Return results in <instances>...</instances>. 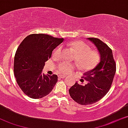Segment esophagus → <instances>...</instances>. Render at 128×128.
Here are the masks:
<instances>
[{
	"instance_id": "obj_1",
	"label": "esophagus",
	"mask_w": 128,
	"mask_h": 128,
	"mask_svg": "<svg viewBox=\"0 0 128 128\" xmlns=\"http://www.w3.org/2000/svg\"><path fill=\"white\" fill-rule=\"evenodd\" d=\"M59 78H64L66 77L65 76H58Z\"/></svg>"
}]
</instances>
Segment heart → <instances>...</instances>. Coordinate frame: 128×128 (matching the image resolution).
Masks as SVG:
<instances>
[{
    "label": "heart",
    "mask_w": 128,
    "mask_h": 128,
    "mask_svg": "<svg viewBox=\"0 0 128 128\" xmlns=\"http://www.w3.org/2000/svg\"><path fill=\"white\" fill-rule=\"evenodd\" d=\"M68 46L77 54L76 56L77 64L80 68L85 72L95 68L100 61V54L98 51L91 50L90 45L82 41H74L68 44ZM61 52V47L58 46L53 51V56L58 58ZM76 68V65L67 62H61L58 66V71L60 74L70 73Z\"/></svg>",
    "instance_id": "1"
}]
</instances>
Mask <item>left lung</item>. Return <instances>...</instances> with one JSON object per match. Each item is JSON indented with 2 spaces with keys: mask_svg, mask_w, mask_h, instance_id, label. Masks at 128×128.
I'll list each match as a JSON object with an SVG mask.
<instances>
[{
  "mask_svg": "<svg viewBox=\"0 0 128 128\" xmlns=\"http://www.w3.org/2000/svg\"><path fill=\"white\" fill-rule=\"evenodd\" d=\"M88 39L97 46L101 58L95 68L83 74L82 78L88 82L87 84L76 82L69 89L72 98L82 105L93 104L103 98L110 88L116 70L112 51L108 45L98 38Z\"/></svg>",
  "mask_w": 128,
  "mask_h": 128,
  "instance_id": "left-lung-1",
  "label": "left lung"
}]
</instances>
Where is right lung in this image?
Returning <instances> with one entry per match:
<instances>
[{"label": "right lung", "mask_w": 128, "mask_h": 128, "mask_svg": "<svg viewBox=\"0 0 128 128\" xmlns=\"http://www.w3.org/2000/svg\"><path fill=\"white\" fill-rule=\"evenodd\" d=\"M63 40L44 34H34L19 45L14 58V75L20 89L30 98H44L56 86L57 76L45 75L42 72L53 50Z\"/></svg>", "instance_id": "right-lung-1"}]
</instances>
